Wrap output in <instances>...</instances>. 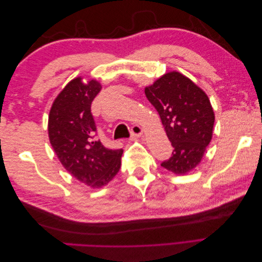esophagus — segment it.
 <instances>
[{
	"mask_svg": "<svg viewBox=\"0 0 262 262\" xmlns=\"http://www.w3.org/2000/svg\"><path fill=\"white\" fill-rule=\"evenodd\" d=\"M143 134V130L141 129V126L136 124L131 128V138H139Z\"/></svg>",
	"mask_w": 262,
	"mask_h": 262,
	"instance_id": "esophagus-1",
	"label": "esophagus"
}]
</instances>
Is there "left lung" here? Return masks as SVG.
Segmentation results:
<instances>
[{
	"instance_id": "left-lung-1",
	"label": "left lung",
	"mask_w": 262,
	"mask_h": 262,
	"mask_svg": "<svg viewBox=\"0 0 262 262\" xmlns=\"http://www.w3.org/2000/svg\"><path fill=\"white\" fill-rule=\"evenodd\" d=\"M144 92L173 147L171 157L161 165L177 175L192 170L212 139L215 117L207 94L176 71L164 74Z\"/></svg>"
}]
</instances>
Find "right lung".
Listing matches in <instances>:
<instances>
[{"label":"right lung","instance_id":"right-lung-1","mask_svg":"<svg viewBox=\"0 0 262 262\" xmlns=\"http://www.w3.org/2000/svg\"><path fill=\"white\" fill-rule=\"evenodd\" d=\"M101 90L96 80L71 81L54 99L49 114L48 133L53 150L71 175L85 185L101 188L121 166L120 149H109L95 138L96 124L91 112Z\"/></svg>","mask_w":262,"mask_h":262}]
</instances>
